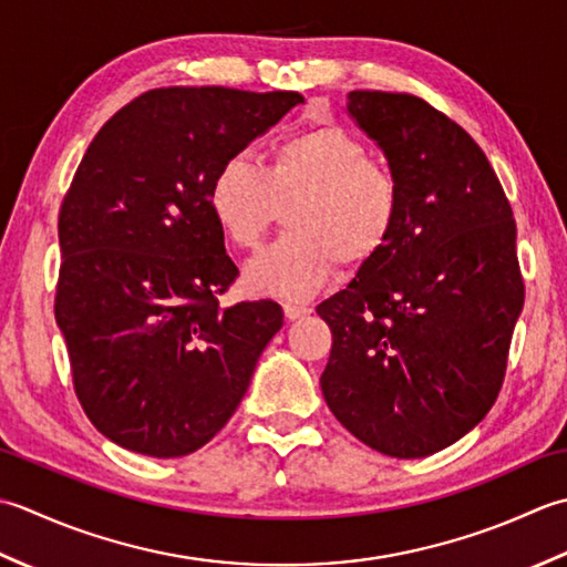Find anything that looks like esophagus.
Wrapping results in <instances>:
<instances>
[{
	"label": "esophagus",
	"instance_id": "34e87169",
	"mask_svg": "<svg viewBox=\"0 0 567 567\" xmlns=\"http://www.w3.org/2000/svg\"><path fill=\"white\" fill-rule=\"evenodd\" d=\"M284 313L288 320H298V318H306L310 313V308L303 303H286Z\"/></svg>",
	"mask_w": 567,
	"mask_h": 567
}]
</instances>
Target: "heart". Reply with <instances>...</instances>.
<instances>
[{"label":"heart","instance_id":"1","mask_svg":"<svg viewBox=\"0 0 567 567\" xmlns=\"http://www.w3.org/2000/svg\"><path fill=\"white\" fill-rule=\"evenodd\" d=\"M207 205L239 249L257 247L286 207V233L247 264L245 284L254 293L308 298L338 261L357 269L389 247L403 215V183L360 136L330 122L279 138L264 166L229 156L215 171Z\"/></svg>","mask_w":567,"mask_h":567}]
</instances>
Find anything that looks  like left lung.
<instances>
[{
	"label": "left lung",
	"mask_w": 567,
	"mask_h": 567,
	"mask_svg": "<svg viewBox=\"0 0 567 567\" xmlns=\"http://www.w3.org/2000/svg\"><path fill=\"white\" fill-rule=\"evenodd\" d=\"M348 110L403 183L389 247L318 306L332 330L322 396L379 453L433 455L499 396L524 308L516 223L487 156L409 92L352 90Z\"/></svg>",
	"instance_id": "1"
}]
</instances>
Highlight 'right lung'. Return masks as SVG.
<instances>
[{"mask_svg":"<svg viewBox=\"0 0 567 567\" xmlns=\"http://www.w3.org/2000/svg\"><path fill=\"white\" fill-rule=\"evenodd\" d=\"M293 90L156 87L92 138L58 215L55 322L92 425L132 453H195L233 419L284 326L276 300L219 308L239 276L215 171L279 122Z\"/></svg>","mask_w":567,"mask_h":567,"instance_id":"right-lung-1","label":"right lung"}]
</instances>
